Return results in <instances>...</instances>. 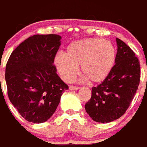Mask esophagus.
Instances as JSON below:
<instances>
[{
	"mask_svg": "<svg viewBox=\"0 0 147 147\" xmlns=\"http://www.w3.org/2000/svg\"><path fill=\"white\" fill-rule=\"evenodd\" d=\"M79 89L78 86H76V85H70L69 86V90L71 91H74V90H78Z\"/></svg>",
	"mask_w": 147,
	"mask_h": 147,
	"instance_id": "34e87169",
	"label": "esophagus"
}]
</instances>
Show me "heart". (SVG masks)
I'll use <instances>...</instances> for the list:
<instances>
[{"mask_svg":"<svg viewBox=\"0 0 147 147\" xmlns=\"http://www.w3.org/2000/svg\"><path fill=\"white\" fill-rule=\"evenodd\" d=\"M115 47L102 38H85L69 44L65 55L55 58V65L62 79L69 82L81 72L90 83L105 81L112 71L115 62Z\"/></svg>","mask_w":147,"mask_h":147,"instance_id":"obj_1","label":"heart"}]
</instances>
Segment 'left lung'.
Segmentation results:
<instances>
[{"label":"left lung","instance_id":"8db88e82","mask_svg":"<svg viewBox=\"0 0 147 147\" xmlns=\"http://www.w3.org/2000/svg\"><path fill=\"white\" fill-rule=\"evenodd\" d=\"M117 53L112 71L101 84L92 88L86 112L96 122L109 123L127 110L140 82V64L125 42L116 38Z\"/></svg>","mask_w":147,"mask_h":147}]
</instances>
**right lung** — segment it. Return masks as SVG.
Segmentation results:
<instances>
[{
    "label": "right lung",
    "instance_id": "right-lung-1",
    "mask_svg": "<svg viewBox=\"0 0 147 147\" xmlns=\"http://www.w3.org/2000/svg\"><path fill=\"white\" fill-rule=\"evenodd\" d=\"M61 38L54 34L32 35L12 51L6 64L9 98L28 122L47 121L69 88L54 65Z\"/></svg>",
    "mask_w": 147,
    "mask_h": 147
}]
</instances>
